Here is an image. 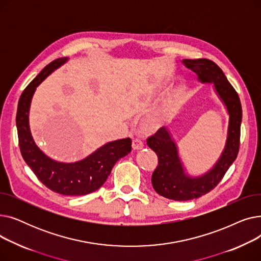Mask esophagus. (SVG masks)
I'll use <instances>...</instances> for the list:
<instances>
[{"label":"esophagus","mask_w":261,"mask_h":261,"mask_svg":"<svg viewBox=\"0 0 261 261\" xmlns=\"http://www.w3.org/2000/svg\"><path fill=\"white\" fill-rule=\"evenodd\" d=\"M143 148H144V144L141 140H138V139L133 140V142H132V149L133 150H135V151H139V150H142Z\"/></svg>","instance_id":"1"}]
</instances>
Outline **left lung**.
<instances>
[{
    "mask_svg": "<svg viewBox=\"0 0 261 261\" xmlns=\"http://www.w3.org/2000/svg\"><path fill=\"white\" fill-rule=\"evenodd\" d=\"M182 63L195 72L202 84H213L216 94L226 108L228 126L225 146L214 166L205 173L193 176L179 155L171 132L163 127L150 136L147 144L159 159L151 182L156 193L174 201H188L202 197L214 189L237 158L239 151L242 109L239 96L231 87L222 70L208 59H184Z\"/></svg>",
    "mask_w": 261,
    "mask_h": 261,
    "instance_id": "1",
    "label": "left lung"
}]
</instances>
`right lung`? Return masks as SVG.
Masks as SVG:
<instances>
[{
	"label": "right lung",
	"instance_id": "1",
	"mask_svg": "<svg viewBox=\"0 0 261 261\" xmlns=\"http://www.w3.org/2000/svg\"><path fill=\"white\" fill-rule=\"evenodd\" d=\"M68 58H58L46 65L23 91L16 117L19 146L25 163L40 182L63 196H84L97 190L107 181L115 163L131 151V139L109 142L86 159L63 163L47 156L35 143L30 128V109L37 87Z\"/></svg>",
	"mask_w": 261,
	"mask_h": 261
}]
</instances>
